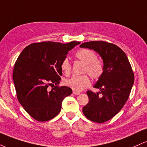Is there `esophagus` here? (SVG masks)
Returning a JSON list of instances; mask_svg holds the SVG:
<instances>
[{
    "mask_svg": "<svg viewBox=\"0 0 147 147\" xmlns=\"http://www.w3.org/2000/svg\"><path fill=\"white\" fill-rule=\"evenodd\" d=\"M73 93L74 94H75V95H79L80 93V92L79 91H76V90H73Z\"/></svg>",
    "mask_w": 147,
    "mask_h": 147,
    "instance_id": "1",
    "label": "esophagus"
}]
</instances>
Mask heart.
Listing matches in <instances>:
<instances>
[{"mask_svg":"<svg viewBox=\"0 0 147 147\" xmlns=\"http://www.w3.org/2000/svg\"><path fill=\"white\" fill-rule=\"evenodd\" d=\"M76 57L85 64L83 73H87L93 80H99L102 76L104 71V63L101 60L97 59V56L93 51L89 49H82L76 52ZM61 69L65 76H69L71 65L67 58L62 61ZM65 84L74 90L81 91L89 86L90 80L89 77L86 74L75 75L71 78L66 80Z\"/></svg>","mask_w":147,"mask_h":147,"instance_id":"1","label":"heart"}]
</instances>
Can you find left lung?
I'll return each instance as SVG.
<instances>
[{
  "label": "left lung",
  "mask_w": 147,
  "mask_h": 147,
  "mask_svg": "<svg viewBox=\"0 0 147 147\" xmlns=\"http://www.w3.org/2000/svg\"><path fill=\"white\" fill-rule=\"evenodd\" d=\"M80 48L94 50L102 58L104 71L92 90L86 92L88 103L82 108L85 117L96 123L106 122L122 109L134 82V74L126 54L113 43L103 41L83 43Z\"/></svg>",
  "instance_id": "obj_1"
}]
</instances>
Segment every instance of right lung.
I'll list each match as a JSON object with an SVG mask.
<instances>
[{
    "label": "right lung",
    "instance_id": "right-lung-1",
    "mask_svg": "<svg viewBox=\"0 0 147 147\" xmlns=\"http://www.w3.org/2000/svg\"><path fill=\"white\" fill-rule=\"evenodd\" d=\"M80 43H33L18 57L13 72L17 98L35 120L43 122L55 117L63 99L72 93L69 87L59 86L63 75L61 64L68 52Z\"/></svg>",
    "mask_w": 147,
    "mask_h": 147
}]
</instances>
